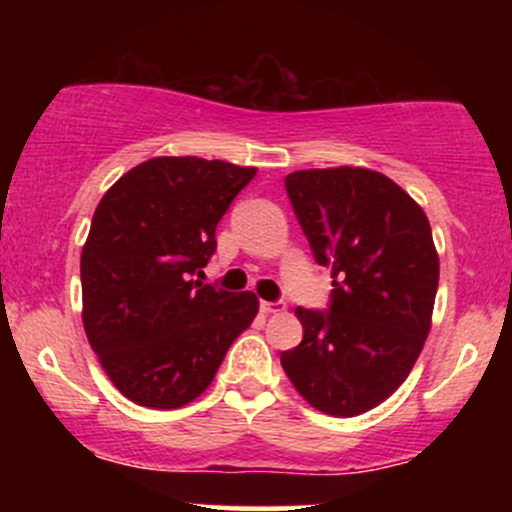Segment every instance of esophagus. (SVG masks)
<instances>
[{
	"mask_svg": "<svg viewBox=\"0 0 512 512\" xmlns=\"http://www.w3.org/2000/svg\"><path fill=\"white\" fill-rule=\"evenodd\" d=\"M260 308H262L264 315H276V313H284L286 305L281 303V301H276V303H272V301H262Z\"/></svg>",
	"mask_w": 512,
	"mask_h": 512,
	"instance_id": "obj_1",
	"label": "esophagus"
}]
</instances>
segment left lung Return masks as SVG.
<instances>
[{
  "instance_id": "1",
  "label": "left lung",
  "mask_w": 512,
  "mask_h": 512,
  "mask_svg": "<svg viewBox=\"0 0 512 512\" xmlns=\"http://www.w3.org/2000/svg\"><path fill=\"white\" fill-rule=\"evenodd\" d=\"M286 192L334 289L330 313L296 308L303 342L281 368L310 407L358 416L407 380L431 332V223L397 182L361 166L296 170Z\"/></svg>"
}]
</instances>
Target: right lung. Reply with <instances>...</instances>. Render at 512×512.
<instances>
[{
    "label": "right lung",
    "mask_w": 512,
    "mask_h": 512,
    "mask_svg": "<svg viewBox=\"0 0 512 512\" xmlns=\"http://www.w3.org/2000/svg\"><path fill=\"white\" fill-rule=\"evenodd\" d=\"M257 168L156 156L105 192L81 250V320L113 385L149 409H178L214 380L255 320L252 291L190 279L216 250V223Z\"/></svg>",
    "instance_id": "add662e5"
}]
</instances>
